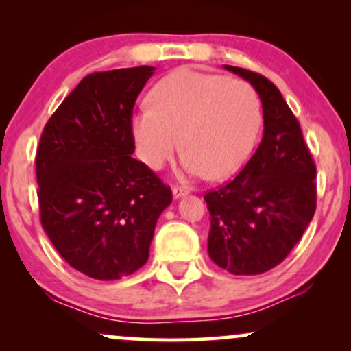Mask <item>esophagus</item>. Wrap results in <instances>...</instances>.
<instances>
[{
	"label": "esophagus",
	"mask_w": 351,
	"mask_h": 351,
	"mask_svg": "<svg viewBox=\"0 0 351 351\" xmlns=\"http://www.w3.org/2000/svg\"><path fill=\"white\" fill-rule=\"evenodd\" d=\"M188 188H183V186H173V196L175 198H181V196L188 195Z\"/></svg>",
	"instance_id": "1"
}]
</instances>
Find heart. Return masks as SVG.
<instances>
[{
    "instance_id": "heart-1",
    "label": "heart",
    "mask_w": 351,
    "mask_h": 351,
    "mask_svg": "<svg viewBox=\"0 0 351 351\" xmlns=\"http://www.w3.org/2000/svg\"><path fill=\"white\" fill-rule=\"evenodd\" d=\"M148 107L132 117L140 160L162 170L181 147L183 171L211 180L243 168L263 120L259 97L247 82L188 67L156 82Z\"/></svg>"
}]
</instances>
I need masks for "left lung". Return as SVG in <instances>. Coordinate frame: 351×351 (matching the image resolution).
<instances>
[{
  "instance_id": "left-lung-1",
  "label": "left lung",
  "mask_w": 351,
  "mask_h": 351,
  "mask_svg": "<svg viewBox=\"0 0 351 351\" xmlns=\"http://www.w3.org/2000/svg\"><path fill=\"white\" fill-rule=\"evenodd\" d=\"M224 67L259 94L264 135L239 175L204 195L211 216L208 254L234 276H256L280 264L312 221L317 168L279 88L257 72Z\"/></svg>"
}]
</instances>
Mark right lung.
<instances>
[{
  "label": "right lung",
  "mask_w": 351,
  "mask_h": 351,
  "mask_svg": "<svg viewBox=\"0 0 351 351\" xmlns=\"http://www.w3.org/2000/svg\"><path fill=\"white\" fill-rule=\"evenodd\" d=\"M155 67L88 74L44 127L36 153L41 224L71 267L117 280L148 261L171 189L132 156L135 100Z\"/></svg>",
  "instance_id": "1"
}]
</instances>
